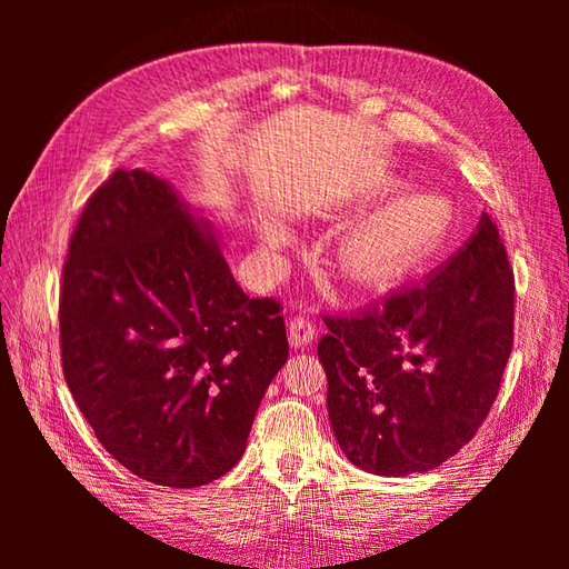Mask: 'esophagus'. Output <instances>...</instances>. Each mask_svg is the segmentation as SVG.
I'll return each mask as SVG.
<instances>
[{
	"label": "esophagus",
	"instance_id": "obj_1",
	"mask_svg": "<svg viewBox=\"0 0 569 569\" xmlns=\"http://www.w3.org/2000/svg\"><path fill=\"white\" fill-rule=\"evenodd\" d=\"M316 322L306 316H297L295 320L289 322V343L295 349H303V347H311L316 341Z\"/></svg>",
	"mask_w": 569,
	"mask_h": 569
}]
</instances>
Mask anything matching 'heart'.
<instances>
[{
    "label": "heart",
    "instance_id": "heart-1",
    "mask_svg": "<svg viewBox=\"0 0 569 569\" xmlns=\"http://www.w3.org/2000/svg\"><path fill=\"white\" fill-rule=\"evenodd\" d=\"M399 189V182H377L370 187L372 199H382ZM453 230V206L435 192H408L387 201L363 220H358L343 239L339 261L353 280L385 284L403 270L439 251ZM282 226L263 230L268 251H278L287 242Z\"/></svg>",
    "mask_w": 569,
    "mask_h": 569
}]
</instances>
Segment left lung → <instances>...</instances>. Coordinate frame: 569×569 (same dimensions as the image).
<instances>
[{"mask_svg":"<svg viewBox=\"0 0 569 569\" xmlns=\"http://www.w3.org/2000/svg\"><path fill=\"white\" fill-rule=\"evenodd\" d=\"M515 280L487 213L427 280L325 318L318 358L339 449L380 477L435 470L485 422L512 349Z\"/></svg>","mask_w":569,"mask_h":569,"instance_id":"obj_1","label":"left lung"}]
</instances>
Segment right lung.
I'll use <instances>...</instances> for the list:
<instances>
[{"mask_svg": "<svg viewBox=\"0 0 569 569\" xmlns=\"http://www.w3.org/2000/svg\"><path fill=\"white\" fill-rule=\"evenodd\" d=\"M59 322L68 389L101 446L173 489L234 468L289 356L280 303L249 299L211 222L142 168H118L84 206Z\"/></svg>", "mask_w": 569, "mask_h": 569, "instance_id": "right-lung-1", "label": "right lung"}]
</instances>
